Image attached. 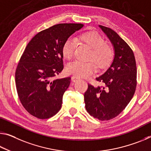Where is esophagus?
I'll return each mask as SVG.
<instances>
[{"instance_id":"34e87169","label":"esophagus","mask_w":151,"mask_h":151,"mask_svg":"<svg viewBox=\"0 0 151 151\" xmlns=\"http://www.w3.org/2000/svg\"><path fill=\"white\" fill-rule=\"evenodd\" d=\"M71 79L73 81V82H76L77 81L80 80V78L78 77V76H72Z\"/></svg>"}]
</instances>
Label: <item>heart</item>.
<instances>
[{"label": "heart", "mask_w": 151, "mask_h": 151, "mask_svg": "<svg viewBox=\"0 0 151 151\" xmlns=\"http://www.w3.org/2000/svg\"><path fill=\"white\" fill-rule=\"evenodd\" d=\"M81 42L91 49L89 58L93 59L98 66L105 68L111 63L114 57V50L111 45L105 43V40L96 32H88L83 33L79 37ZM76 46V43L73 38H68L62 49L63 56L69 60L73 57ZM97 66L93 61L87 63L75 60L68 63L66 66V70L68 74L78 77H87L94 73Z\"/></svg>", "instance_id": "obj_1"}]
</instances>
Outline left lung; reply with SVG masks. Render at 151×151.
I'll return each instance as SVG.
<instances>
[{
    "mask_svg": "<svg viewBox=\"0 0 151 151\" xmlns=\"http://www.w3.org/2000/svg\"><path fill=\"white\" fill-rule=\"evenodd\" d=\"M114 47L113 61L96 78L103 87L88 84L85 93V108L93 118L109 120L121 113L130 101L136 87V65L130 46L111 29L99 25Z\"/></svg>",
    "mask_w": 151,
    "mask_h": 151,
    "instance_id": "obj_1",
    "label": "left lung"
}]
</instances>
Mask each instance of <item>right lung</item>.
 <instances>
[{
	"label": "right lung",
	"instance_id": "1",
	"mask_svg": "<svg viewBox=\"0 0 151 151\" xmlns=\"http://www.w3.org/2000/svg\"><path fill=\"white\" fill-rule=\"evenodd\" d=\"M84 25L61 23L39 32L28 43L15 73L21 103L32 116L47 119L60 111L70 77L52 80L63 70V46Z\"/></svg>",
	"mask_w": 151,
	"mask_h": 151
}]
</instances>
